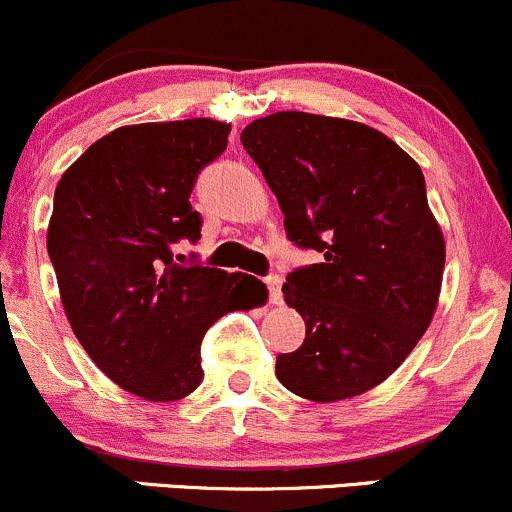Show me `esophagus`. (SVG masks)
<instances>
[{
  "label": "esophagus",
  "instance_id": "34e87169",
  "mask_svg": "<svg viewBox=\"0 0 512 512\" xmlns=\"http://www.w3.org/2000/svg\"><path fill=\"white\" fill-rule=\"evenodd\" d=\"M280 285H283V278H280V276H266L268 300H271L273 305H280V302H283V293H280Z\"/></svg>",
  "mask_w": 512,
  "mask_h": 512
}]
</instances>
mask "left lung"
<instances>
[{
    "mask_svg": "<svg viewBox=\"0 0 512 512\" xmlns=\"http://www.w3.org/2000/svg\"><path fill=\"white\" fill-rule=\"evenodd\" d=\"M298 249L322 263L288 273L283 295L305 320V342L278 354L295 395L332 403L383 383L430 327L444 239L425 175L366 124L278 112L241 131Z\"/></svg>",
    "mask_w": 512,
    "mask_h": 512,
    "instance_id": "1",
    "label": "left lung"
}]
</instances>
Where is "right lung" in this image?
Wrapping results in <instances>:
<instances>
[{
	"label": "right lung",
	"instance_id": "obj_1",
	"mask_svg": "<svg viewBox=\"0 0 512 512\" xmlns=\"http://www.w3.org/2000/svg\"><path fill=\"white\" fill-rule=\"evenodd\" d=\"M227 134L212 119L122 126L65 170L53 197L48 256L70 327L117 386L146 400L200 386L207 329L251 307V276L173 254L200 241L190 192Z\"/></svg>",
	"mask_w": 512,
	"mask_h": 512
}]
</instances>
